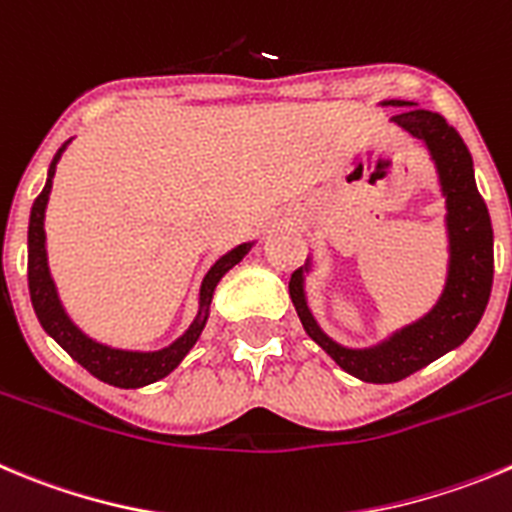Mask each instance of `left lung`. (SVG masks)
Masks as SVG:
<instances>
[{"mask_svg": "<svg viewBox=\"0 0 512 512\" xmlns=\"http://www.w3.org/2000/svg\"><path fill=\"white\" fill-rule=\"evenodd\" d=\"M381 106L403 109L391 124L419 139L434 162L439 192L444 198L447 228V281L437 304L409 325L398 327L368 348H350L327 335L314 317L307 299V276L314 261L297 269L289 279V297L304 332L312 337L345 373L365 383H396L426 368L449 350L459 348L480 325L492 289V223L487 205L477 192L475 167L467 144L444 116L416 106L414 101L388 98Z\"/></svg>", "mask_w": 512, "mask_h": 512, "instance_id": "1", "label": "left lung"}]
</instances>
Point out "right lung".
Wrapping results in <instances>:
<instances>
[{
	"label": "right lung",
	"mask_w": 512,
	"mask_h": 512,
	"mask_svg": "<svg viewBox=\"0 0 512 512\" xmlns=\"http://www.w3.org/2000/svg\"><path fill=\"white\" fill-rule=\"evenodd\" d=\"M70 142H73V139H68V142L58 149L53 162H50L48 180H45V187H42V192L37 195L30 213V228H27V284H30L32 307H35V314L37 320H40L42 330L48 332L75 363H81L88 373L96 375L98 381L111 383V386L116 388L149 386V383L159 381L164 375H170L172 370L185 360V355L190 353L192 345H195L198 337L203 335L205 322H208L210 317V302H213V292L215 287H218V281L223 279V276L228 274L253 246H256V241L238 243L236 248L223 253V256L210 266L208 274L203 276V284H200L198 314H195V320H192L190 327H187L177 340H172L170 345H164V348L159 350H129L114 348V345H106V342L86 335L81 327L70 320V314L65 312L63 302H60L58 287H55V279L53 274H50L48 236H45V210H48L50 192H53L55 167H58L60 157H63V152L68 149Z\"/></svg>",
	"instance_id": "right-lung-1"
}]
</instances>
